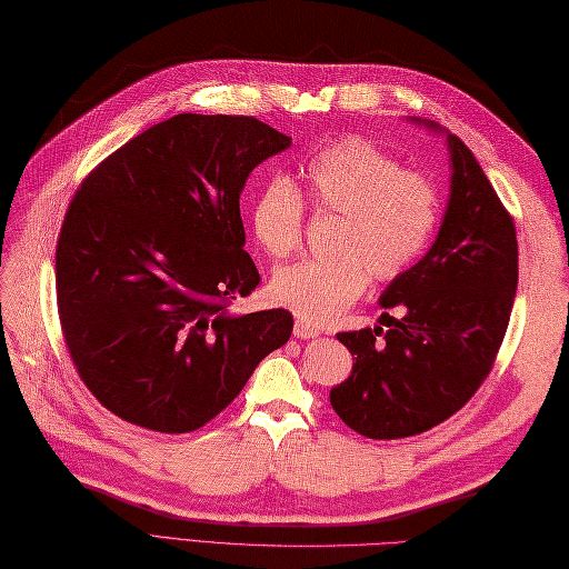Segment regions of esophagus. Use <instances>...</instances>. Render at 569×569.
Instances as JSON below:
<instances>
[{
  "instance_id": "esophagus-1",
  "label": "esophagus",
  "mask_w": 569,
  "mask_h": 569,
  "mask_svg": "<svg viewBox=\"0 0 569 569\" xmlns=\"http://www.w3.org/2000/svg\"><path fill=\"white\" fill-rule=\"evenodd\" d=\"M293 335L298 337V340H310V337H318L320 335V328H316V325H310L306 320H296Z\"/></svg>"
}]
</instances>
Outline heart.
I'll return each mask as SVG.
<instances>
[{
	"mask_svg": "<svg viewBox=\"0 0 569 569\" xmlns=\"http://www.w3.org/2000/svg\"><path fill=\"white\" fill-rule=\"evenodd\" d=\"M312 204L342 214L332 259H306L278 269L271 296L300 320L320 325L340 318L367 291L369 276L381 281L413 263L438 224V190L428 178L406 173L393 156L365 139L330 143L306 163ZM251 229L273 259L300 247L303 196L293 180H266L251 204Z\"/></svg>",
	"mask_w": 569,
	"mask_h": 569,
	"instance_id": "b5f03b06",
	"label": "heart"
}]
</instances>
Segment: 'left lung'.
<instances>
[{
    "label": "left lung",
    "instance_id": "left-lung-1",
    "mask_svg": "<svg viewBox=\"0 0 569 569\" xmlns=\"http://www.w3.org/2000/svg\"><path fill=\"white\" fill-rule=\"evenodd\" d=\"M445 137L450 196L432 247L398 273L379 298L396 320L340 332L352 373L332 386L330 403L365 438L396 440L426 432L462 408L491 371L509 328L518 244L509 212L475 153L440 124L408 117Z\"/></svg>",
    "mask_w": 569,
    "mask_h": 569
}]
</instances>
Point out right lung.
<instances>
[{
	"mask_svg": "<svg viewBox=\"0 0 569 569\" xmlns=\"http://www.w3.org/2000/svg\"><path fill=\"white\" fill-rule=\"evenodd\" d=\"M288 147L253 117L176 114L82 180L56 249L58 312L80 379L114 416L198 430L288 342V310L227 306L259 286L239 196Z\"/></svg>",
	"mask_w": 569,
	"mask_h": 569,
	"instance_id": "add662e5",
	"label": "right lung"
}]
</instances>
